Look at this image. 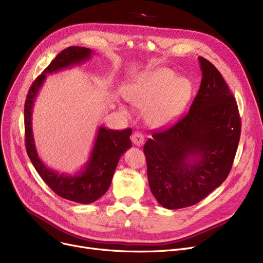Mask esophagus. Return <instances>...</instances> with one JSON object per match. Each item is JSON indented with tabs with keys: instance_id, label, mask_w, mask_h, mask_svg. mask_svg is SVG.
<instances>
[{
	"instance_id": "34e87169",
	"label": "esophagus",
	"mask_w": 263,
	"mask_h": 263,
	"mask_svg": "<svg viewBox=\"0 0 263 263\" xmlns=\"http://www.w3.org/2000/svg\"><path fill=\"white\" fill-rule=\"evenodd\" d=\"M132 143L137 146V147H141L144 145V142H145V137L142 133L140 132H135L133 135H132Z\"/></svg>"
}]
</instances>
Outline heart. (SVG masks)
Returning a JSON list of instances; mask_svg holds the SVG:
<instances>
[{
	"label": "heart",
	"instance_id": "obj_1",
	"mask_svg": "<svg viewBox=\"0 0 263 263\" xmlns=\"http://www.w3.org/2000/svg\"><path fill=\"white\" fill-rule=\"evenodd\" d=\"M127 99L137 107H147V121L154 127H164L180 116L193 95V83L166 68L144 72L124 89ZM127 112L124 106H120Z\"/></svg>",
	"mask_w": 263,
	"mask_h": 263
}]
</instances>
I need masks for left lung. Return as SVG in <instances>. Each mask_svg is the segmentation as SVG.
<instances>
[{"instance_id": "obj_1", "label": "left lung", "mask_w": 263, "mask_h": 263, "mask_svg": "<svg viewBox=\"0 0 263 263\" xmlns=\"http://www.w3.org/2000/svg\"><path fill=\"white\" fill-rule=\"evenodd\" d=\"M198 62L202 78L189 113L144 146L150 191L171 210L195 204L222 184L240 141L234 97L209 61Z\"/></svg>"}]
</instances>
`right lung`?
Listing matches in <instances>:
<instances>
[{
	"instance_id": "obj_1",
	"label": "right lung",
	"mask_w": 263,
	"mask_h": 263,
	"mask_svg": "<svg viewBox=\"0 0 263 263\" xmlns=\"http://www.w3.org/2000/svg\"><path fill=\"white\" fill-rule=\"evenodd\" d=\"M93 51L84 47H69L63 50L32 84L24 105L26 153L35 170L51 190L65 199L79 203H91L108 190L120 157L131 148V129L114 131L100 126L87 162L73 175L49 168L40 160L32 128L33 106L47 74L71 68L91 59Z\"/></svg>"
}]
</instances>
